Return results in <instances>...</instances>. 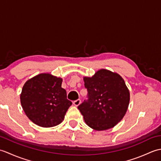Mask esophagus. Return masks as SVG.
Returning a JSON list of instances; mask_svg holds the SVG:
<instances>
[{"label": "esophagus", "mask_w": 161, "mask_h": 161, "mask_svg": "<svg viewBox=\"0 0 161 161\" xmlns=\"http://www.w3.org/2000/svg\"><path fill=\"white\" fill-rule=\"evenodd\" d=\"M80 104H81V100H80V99H78V100L73 102V104L75 106V107H77V106H79Z\"/></svg>", "instance_id": "esophagus-1"}]
</instances>
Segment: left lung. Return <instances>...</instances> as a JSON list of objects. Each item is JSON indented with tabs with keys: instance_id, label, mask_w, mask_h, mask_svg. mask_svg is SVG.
Returning <instances> with one entry per match:
<instances>
[{
	"instance_id": "1",
	"label": "left lung",
	"mask_w": 161,
	"mask_h": 161,
	"mask_svg": "<svg viewBox=\"0 0 161 161\" xmlns=\"http://www.w3.org/2000/svg\"><path fill=\"white\" fill-rule=\"evenodd\" d=\"M88 91V100L78 109L86 124L96 131L114 127L128 109L130 93L123 78L119 74L100 69L91 77H84Z\"/></svg>"
}]
</instances>
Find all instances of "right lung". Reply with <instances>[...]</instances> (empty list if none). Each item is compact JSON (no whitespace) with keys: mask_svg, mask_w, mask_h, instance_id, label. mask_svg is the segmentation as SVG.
I'll return each instance as SVG.
<instances>
[{"mask_svg":"<svg viewBox=\"0 0 161 161\" xmlns=\"http://www.w3.org/2000/svg\"><path fill=\"white\" fill-rule=\"evenodd\" d=\"M62 79L41 73L30 79L23 86L20 104L32 122L42 127H53L64 120L72 105L66 91L61 88Z\"/></svg>","mask_w":161,"mask_h":161,"instance_id":"obj_1","label":"right lung"}]
</instances>
